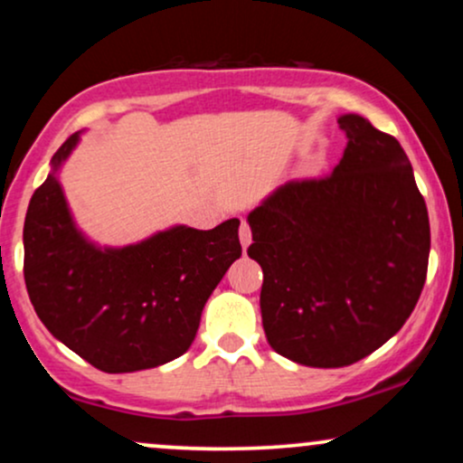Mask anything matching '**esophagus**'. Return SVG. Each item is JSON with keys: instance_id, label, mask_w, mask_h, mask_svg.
<instances>
[{"instance_id": "esophagus-1", "label": "esophagus", "mask_w": 463, "mask_h": 463, "mask_svg": "<svg viewBox=\"0 0 463 463\" xmlns=\"http://www.w3.org/2000/svg\"><path fill=\"white\" fill-rule=\"evenodd\" d=\"M239 241H241L243 250H246L250 243H252V231H250L248 222H241V226H239Z\"/></svg>"}]
</instances>
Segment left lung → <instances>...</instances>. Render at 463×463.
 Wrapping results in <instances>:
<instances>
[{
  "label": "left lung",
  "instance_id": "obj_1",
  "mask_svg": "<svg viewBox=\"0 0 463 463\" xmlns=\"http://www.w3.org/2000/svg\"><path fill=\"white\" fill-rule=\"evenodd\" d=\"M337 121L348 143L333 174L289 180L248 215L265 337L311 368H344L394 337L420 298L431 248L401 143L359 115Z\"/></svg>",
  "mask_w": 463,
  "mask_h": 463
}]
</instances>
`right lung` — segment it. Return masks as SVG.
<instances>
[{"instance_id":"obj_1","label":"right lung","mask_w":463,"mask_h":463,"mask_svg":"<svg viewBox=\"0 0 463 463\" xmlns=\"http://www.w3.org/2000/svg\"><path fill=\"white\" fill-rule=\"evenodd\" d=\"M80 135L52 156L24 224V276L47 331L98 370L156 368L187 353L206 300L241 257L239 220L174 226L126 248H98L73 224L56 174Z\"/></svg>"}]
</instances>
